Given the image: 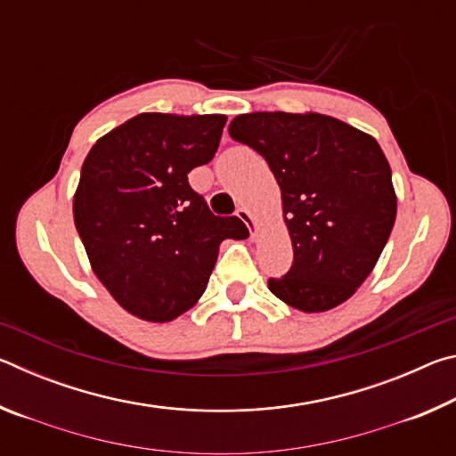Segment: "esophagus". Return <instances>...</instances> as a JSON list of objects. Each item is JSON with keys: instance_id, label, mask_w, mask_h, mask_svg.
<instances>
[{"instance_id": "1", "label": "esophagus", "mask_w": 456, "mask_h": 456, "mask_svg": "<svg viewBox=\"0 0 456 456\" xmlns=\"http://www.w3.org/2000/svg\"><path fill=\"white\" fill-rule=\"evenodd\" d=\"M235 215L239 219H241L245 225H247V229L251 231V237L256 235V231H257V225H256V219H253V215L249 213V209H247V207H239V209L235 211Z\"/></svg>"}]
</instances>
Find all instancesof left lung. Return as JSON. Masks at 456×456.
<instances>
[{
  "mask_svg": "<svg viewBox=\"0 0 456 456\" xmlns=\"http://www.w3.org/2000/svg\"><path fill=\"white\" fill-rule=\"evenodd\" d=\"M229 134L267 160L281 189L293 264L269 277V289L307 314L346 302L374 269L396 219L380 144L314 112L241 114Z\"/></svg>",
  "mask_w": 456,
  "mask_h": 456,
  "instance_id": "left-lung-1",
  "label": "left lung"
}]
</instances>
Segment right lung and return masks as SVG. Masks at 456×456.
Here are the masks:
<instances>
[{
	"label": "right lung",
	"mask_w": 456,
	"mask_h": 456,
	"mask_svg": "<svg viewBox=\"0 0 456 456\" xmlns=\"http://www.w3.org/2000/svg\"><path fill=\"white\" fill-rule=\"evenodd\" d=\"M227 117L146 112L92 146L74 197V223L92 269L136 318L168 322L203 296L239 217H217L189 173L219 149Z\"/></svg>",
	"instance_id": "1"
}]
</instances>
